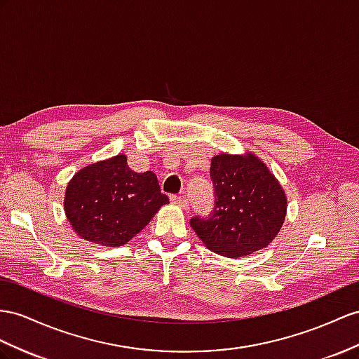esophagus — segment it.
Returning <instances> with one entry per match:
<instances>
[{"label":"esophagus","instance_id":"obj_1","mask_svg":"<svg viewBox=\"0 0 359 359\" xmlns=\"http://www.w3.org/2000/svg\"><path fill=\"white\" fill-rule=\"evenodd\" d=\"M171 201H172L174 205H177V206L182 208V209H188V208H189L188 198L183 197V196H171Z\"/></svg>","mask_w":359,"mask_h":359}]
</instances>
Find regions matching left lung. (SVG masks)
Returning <instances> with one entry per match:
<instances>
[{"instance_id": "1", "label": "left lung", "mask_w": 359, "mask_h": 359, "mask_svg": "<svg viewBox=\"0 0 359 359\" xmlns=\"http://www.w3.org/2000/svg\"><path fill=\"white\" fill-rule=\"evenodd\" d=\"M215 203L191 226L208 249L241 258L267 247L279 233L287 197L267 165L253 154H218L210 162Z\"/></svg>"}]
</instances>
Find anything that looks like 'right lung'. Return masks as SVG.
Listing matches in <instances>:
<instances>
[{"instance_id": "obj_1", "label": "right lung", "mask_w": 359, "mask_h": 359, "mask_svg": "<svg viewBox=\"0 0 359 359\" xmlns=\"http://www.w3.org/2000/svg\"><path fill=\"white\" fill-rule=\"evenodd\" d=\"M170 203L151 171L136 172L118 154L80 170L67 188L65 214L72 229L90 243L118 247Z\"/></svg>"}]
</instances>
